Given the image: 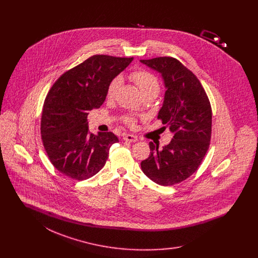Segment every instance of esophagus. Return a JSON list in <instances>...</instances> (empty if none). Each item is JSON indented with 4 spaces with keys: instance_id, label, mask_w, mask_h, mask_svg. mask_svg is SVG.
<instances>
[{
    "instance_id": "obj_1",
    "label": "esophagus",
    "mask_w": 258,
    "mask_h": 258,
    "mask_svg": "<svg viewBox=\"0 0 258 258\" xmlns=\"http://www.w3.org/2000/svg\"><path fill=\"white\" fill-rule=\"evenodd\" d=\"M123 140L124 141H128V142H136L137 141V137L133 135H124Z\"/></svg>"
}]
</instances>
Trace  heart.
Instances as JSON below:
<instances>
[{
	"label": "heart",
	"instance_id": "b5f03b06",
	"mask_svg": "<svg viewBox=\"0 0 258 258\" xmlns=\"http://www.w3.org/2000/svg\"><path fill=\"white\" fill-rule=\"evenodd\" d=\"M131 79L135 82L136 86L140 90V93L142 96L145 95H158L160 92V81L158 77L152 73L148 72L146 70H135L130 74ZM122 84V77L121 76H115L108 84L106 90V97L107 98H113L115 97L118 89ZM123 121L130 126H135V117L131 115H125L123 117Z\"/></svg>",
	"mask_w": 258,
	"mask_h": 258
}]
</instances>
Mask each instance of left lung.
<instances>
[{"instance_id": "8db88e82", "label": "left lung", "mask_w": 258, "mask_h": 258, "mask_svg": "<svg viewBox=\"0 0 258 258\" xmlns=\"http://www.w3.org/2000/svg\"><path fill=\"white\" fill-rule=\"evenodd\" d=\"M160 72L166 87L158 119L169 126L171 142L159 149L150 142V155L141 161L144 174L160 185H173L197 171L204 159L212 135V107L196 74L176 58L141 60Z\"/></svg>"}]
</instances>
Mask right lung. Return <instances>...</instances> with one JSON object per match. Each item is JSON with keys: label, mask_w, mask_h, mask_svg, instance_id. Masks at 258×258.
Here are the masks:
<instances>
[{"label": "right lung", "mask_w": 258, "mask_h": 258, "mask_svg": "<svg viewBox=\"0 0 258 258\" xmlns=\"http://www.w3.org/2000/svg\"><path fill=\"white\" fill-rule=\"evenodd\" d=\"M134 58L93 55L56 80L44 99L40 133L51 163L77 181L96 175L108 159L113 133H89V110L99 108L111 80Z\"/></svg>", "instance_id": "right-lung-1"}]
</instances>
